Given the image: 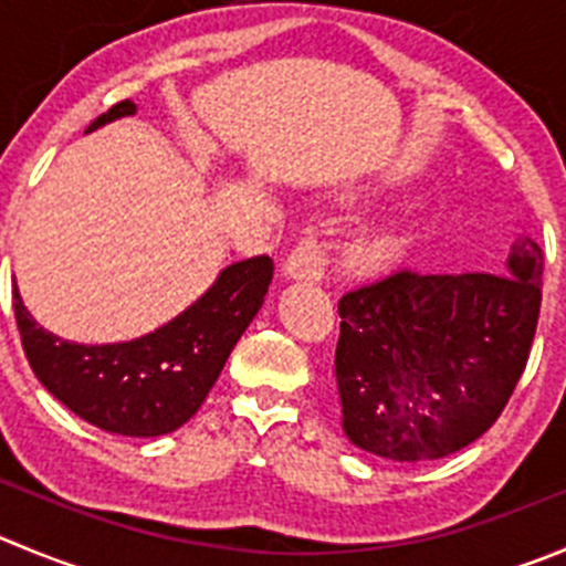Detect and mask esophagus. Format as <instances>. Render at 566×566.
I'll use <instances>...</instances> for the list:
<instances>
[{
  "mask_svg": "<svg viewBox=\"0 0 566 566\" xmlns=\"http://www.w3.org/2000/svg\"><path fill=\"white\" fill-rule=\"evenodd\" d=\"M327 266V247L325 241H319V235H305V239L297 241L292 252L286 258V266H283V274L294 280H308V283H316L322 280Z\"/></svg>",
  "mask_w": 566,
  "mask_h": 566,
  "instance_id": "esophagus-1",
  "label": "esophagus"
}]
</instances>
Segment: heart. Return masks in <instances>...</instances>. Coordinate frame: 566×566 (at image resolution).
Returning a JSON list of instances; mask_svg holds the SVG:
<instances>
[{"mask_svg": "<svg viewBox=\"0 0 566 566\" xmlns=\"http://www.w3.org/2000/svg\"><path fill=\"white\" fill-rule=\"evenodd\" d=\"M391 252H395V239H389V235H369V239L355 247V258L360 263H367V266H378V263L389 261Z\"/></svg>", "mask_w": 566, "mask_h": 566, "instance_id": "heart-1", "label": "heart"}]
</instances>
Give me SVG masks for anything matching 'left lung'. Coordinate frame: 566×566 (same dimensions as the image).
Wrapping results in <instances>:
<instances>
[{
    "label": "left lung",
    "mask_w": 566,
    "mask_h": 566,
    "mask_svg": "<svg viewBox=\"0 0 566 566\" xmlns=\"http://www.w3.org/2000/svg\"><path fill=\"white\" fill-rule=\"evenodd\" d=\"M509 269H397L338 300L336 386L355 448L433 461L497 422L536 336L545 252L522 235Z\"/></svg>",
    "instance_id": "1"
}]
</instances>
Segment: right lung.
Wrapping results in <instances>:
<instances>
[{"mask_svg": "<svg viewBox=\"0 0 566 566\" xmlns=\"http://www.w3.org/2000/svg\"><path fill=\"white\" fill-rule=\"evenodd\" d=\"M130 113V99L116 102L85 133ZM272 274L269 255L233 263L169 325L122 344L63 342L32 319L19 289L15 325L35 378L69 411L107 433L147 439L177 430L206 402L230 349L261 311Z\"/></svg>", "mask_w": 566, "mask_h": 566, "instance_id": "add662e5", "label": "right lung"}]
</instances>
